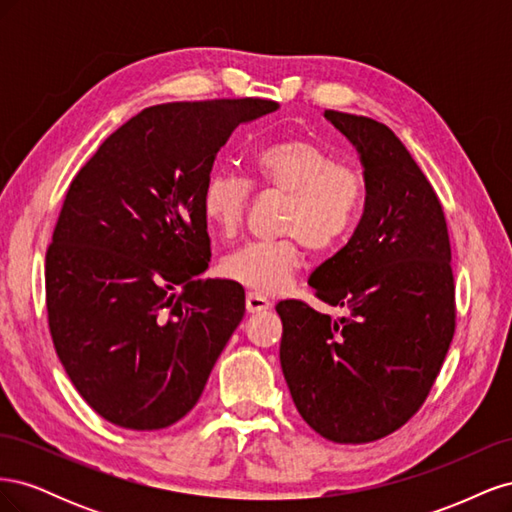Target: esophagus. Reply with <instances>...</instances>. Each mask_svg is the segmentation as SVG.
<instances>
[{
	"instance_id": "1",
	"label": "esophagus",
	"mask_w": 512,
	"mask_h": 512,
	"mask_svg": "<svg viewBox=\"0 0 512 512\" xmlns=\"http://www.w3.org/2000/svg\"><path fill=\"white\" fill-rule=\"evenodd\" d=\"M245 307H247V312H250V314L265 312V309L271 307V299L265 297V294H260V292H254V290H252V292H247Z\"/></svg>"
}]
</instances>
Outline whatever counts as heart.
I'll use <instances>...</instances> for the list:
<instances>
[{"label": "heart", "instance_id": "b5f03b06", "mask_svg": "<svg viewBox=\"0 0 512 512\" xmlns=\"http://www.w3.org/2000/svg\"><path fill=\"white\" fill-rule=\"evenodd\" d=\"M250 173L256 188L282 196L277 228L284 237L252 241L222 260V273L254 292L286 288L312 252H335L359 226L367 205L365 173L303 136H282L254 151ZM252 183L232 170H213L203 185L200 205L207 222L224 237L243 226Z\"/></svg>", "mask_w": 512, "mask_h": 512}]
</instances>
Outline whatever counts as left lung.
<instances>
[{"mask_svg": "<svg viewBox=\"0 0 512 512\" xmlns=\"http://www.w3.org/2000/svg\"><path fill=\"white\" fill-rule=\"evenodd\" d=\"M361 153L367 205L350 241L320 265L316 299L277 303L280 363L305 423L339 444H365L421 410L455 335L451 239L440 198L384 123L324 111Z\"/></svg>", "mask_w": 512, "mask_h": 512, "instance_id": "1", "label": "left lung"}]
</instances>
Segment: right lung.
I'll return each mask as SVG.
<instances>
[{
    "label": "right lung",
    "mask_w": 512,
    "mask_h": 512,
    "mask_svg": "<svg viewBox=\"0 0 512 512\" xmlns=\"http://www.w3.org/2000/svg\"><path fill=\"white\" fill-rule=\"evenodd\" d=\"M265 98L166 102L123 123L76 173L46 250V318L74 389L108 423L188 414L245 314L232 280H198L200 205L218 151Z\"/></svg>",
    "instance_id": "obj_1"
}]
</instances>
